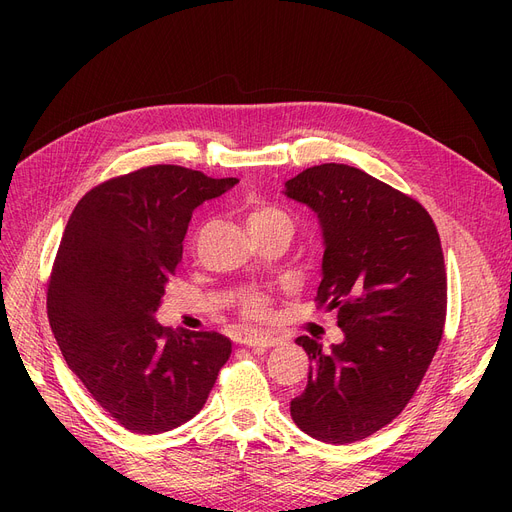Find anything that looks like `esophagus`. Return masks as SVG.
<instances>
[{
	"mask_svg": "<svg viewBox=\"0 0 512 512\" xmlns=\"http://www.w3.org/2000/svg\"><path fill=\"white\" fill-rule=\"evenodd\" d=\"M242 344L253 348V351H263V348L280 346L282 338H274V336H245V338H242Z\"/></svg>",
	"mask_w": 512,
	"mask_h": 512,
	"instance_id": "obj_1",
	"label": "esophagus"
}]
</instances>
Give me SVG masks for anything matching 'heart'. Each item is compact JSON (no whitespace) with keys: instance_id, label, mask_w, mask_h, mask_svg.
I'll return each mask as SVG.
<instances>
[{"instance_id":"obj_1","label":"heart","mask_w":512,"mask_h":512,"mask_svg":"<svg viewBox=\"0 0 512 512\" xmlns=\"http://www.w3.org/2000/svg\"><path fill=\"white\" fill-rule=\"evenodd\" d=\"M276 224H290L288 215L282 209L265 205V203H251L249 205V209H247V228H249L251 236L265 230V228L276 226ZM240 313L245 315L247 319H253V321L267 319L272 313V301L265 292H249L240 303Z\"/></svg>"}]
</instances>
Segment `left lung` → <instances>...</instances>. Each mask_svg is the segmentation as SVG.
<instances>
[{"label": "left lung", "instance_id": "left-lung-1", "mask_svg": "<svg viewBox=\"0 0 512 512\" xmlns=\"http://www.w3.org/2000/svg\"><path fill=\"white\" fill-rule=\"evenodd\" d=\"M324 230L317 307L338 311L332 351L309 336V380L290 415L305 434L351 444L396 419L432 363L446 321V267L432 215L413 197L346 164L286 182Z\"/></svg>", "mask_w": 512, "mask_h": 512}]
</instances>
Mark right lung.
Listing matches in <instances>:
<instances>
[{"label":"right lung","mask_w":512,"mask_h":512,"mask_svg":"<svg viewBox=\"0 0 512 512\" xmlns=\"http://www.w3.org/2000/svg\"><path fill=\"white\" fill-rule=\"evenodd\" d=\"M236 178L149 166L97 184L66 224L47 284V317L76 378L132 434L193 419L232 353L218 332L159 326L195 207Z\"/></svg>","instance_id":"1"}]
</instances>
